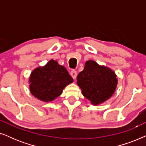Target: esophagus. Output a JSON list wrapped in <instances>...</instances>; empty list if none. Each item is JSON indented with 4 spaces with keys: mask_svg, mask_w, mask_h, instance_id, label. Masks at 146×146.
I'll return each instance as SVG.
<instances>
[{
    "mask_svg": "<svg viewBox=\"0 0 146 146\" xmlns=\"http://www.w3.org/2000/svg\"><path fill=\"white\" fill-rule=\"evenodd\" d=\"M70 75H71V76L73 78V79L75 80L76 78V76H77V72H76V71H75V70H72V71L70 72Z\"/></svg>",
    "mask_w": 146,
    "mask_h": 146,
    "instance_id": "obj_1",
    "label": "esophagus"
}]
</instances>
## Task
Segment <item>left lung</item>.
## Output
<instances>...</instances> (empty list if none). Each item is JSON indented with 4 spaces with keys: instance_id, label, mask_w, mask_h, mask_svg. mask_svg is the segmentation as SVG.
<instances>
[{
    "instance_id": "8db88e82",
    "label": "left lung",
    "mask_w": 146,
    "mask_h": 146,
    "mask_svg": "<svg viewBox=\"0 0 146 146\" xmlns=\"http://www.w3.org/2000/svg\"><path fill=\"white\" fill-rule=\"evenodd\" d=\"M117 82L114 71L92 60L86 62L84 70L77 76V84L83 96L95 106L105 102L112 96Z\"/></svg>"
}]
</instances>
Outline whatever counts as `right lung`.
I'll return each instance as SVG.
<instances>
[{"label":"right lung","mask_w":146,"mask_h":146,"mask_svg":"<svg viewBox=\"0 0 146 146\" xmlns=\"http://www.w3.org/2000/svg\"><path fill=\"white\" fill-rule=\"evenodd\" d=\"M73 81L64 66L50 60L44 66L33 70L29 77V89L37 99L50 102L61 95L64 88Z\"/></svg>","instance_id":"obj_1"}]
</instances>
